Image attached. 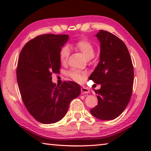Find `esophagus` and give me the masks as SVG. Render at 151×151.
Returning <instances> with one entry per match:
<instances>
[{"label": "esophagus", "instance_id": "esophagus-1", "mask_svg": "<svg viewBox=\"0 0 151 151\" xmlns=\"http://www.w3.org/2000/svg\"><path fill=\"white\" fill-rule=\"evenodd\" d=\"M90 91H89V89L87 88H85V87H82L81 88V93L83 94H88Z\"/></svg>", "mask_w": 151, "mask_h": 151}]
</instances>
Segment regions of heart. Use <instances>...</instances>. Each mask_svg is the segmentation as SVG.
<instances>
[{"label":"heart","mask_w":151,"mask_h":151,"mask_svg":"<svg viewBox=\"0 0 151 151\" xmlns=\"http://www.w3.org/2000/svg\"><path fill=\"white\" fill-rule=\"evenodd\" d=\"M73 47L76 50L80 51L87 60L93 58L94 56V53H95L93 45L88 40L82 39L76 42L73 45H69L68 46H65L61 48L60 51V60L62 64H65L67 61L70 55L69 47ZM68 75L73 80L78 83H83L86 77L85 73H81L75 68L71 69L68 72Z\"/></svg>","instance_id":"1"}]
</instances>
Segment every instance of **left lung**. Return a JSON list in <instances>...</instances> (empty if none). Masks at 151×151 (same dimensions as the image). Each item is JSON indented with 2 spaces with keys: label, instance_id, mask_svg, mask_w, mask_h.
I'll list each match as a JSON object with an SVG mask.
<instances>
[{
  "label": "left lung",
  "instance_id": "obj_1",
  "mask_svg": "<svg viewBox=\"0 0 151 151\" xmlns=\"http://www.w3.org/2000/svg\"><path fill=\"white\" fill-rule=\"evenodd\" d=\"M100 42L99 63L89 78L101 87L98 105L90 110L96 118L109 121L118 117L132 95L134 70L129 52L122 40L112 33L101 30L96 35Z\"/></svg>",
  "mask_w": 151,
  "mask_h": 151
}]
</instances>
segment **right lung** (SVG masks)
Instances as JSON below:
<instances>
[{"instance_id":"add662e5","label":"right lung","mask_w":151,"mask_h":151,"mask_svg":"<svg viewBox=\"0 0 151 151\" xmlns=\"http://www.w3.org/2000/svg\"><path fill=\"white\" fill-rule=\"evenodd\" d=\"M68 35H42L28 42L20 53L17 83L22 101L30 114L43 124L55 123L66 114L73 99L81 94V86L64 81L52 82V74L59 73L60 51Z\"/></svg>"}]
</instances>
